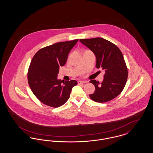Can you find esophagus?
<instances>
[{
    "label": "esophagus",
    "instance_id": "obj_1",
    "mask_svg": "<svg viewBox=\"0 0 153 153\" xmlns=\"http://www.w3.org/2000/svg\"><path fill=\"white\" fill-rule=\"evenodd\" d=\"M87 82L86 81H78V84H84V83H86Z\"/></svg>",
    "mask_w": 153,
    "mask_h": 153
}]
</instances>
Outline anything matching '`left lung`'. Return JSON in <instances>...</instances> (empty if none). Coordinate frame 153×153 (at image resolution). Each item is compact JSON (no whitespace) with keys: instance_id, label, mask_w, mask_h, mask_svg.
I'll use <instances>...</instances> for the list:
<instances>
[{"instance_id":"left-lung-1","label":"left lung","mask_w":153,"mask_h":153,"mask_svg":"<svg viewBox=\"0 0 153 153\" xmlns=\"http://www.w3.org/2000/svg\"><path fill=\"white\" fill-rule=\"evenodd\" d=\"M80 41L94 52L96 67L105 71L102 82L90 81L95 87L94 93L89 95L94 102H108L119 95L126 84L128 70L123 56L115 44L102 38L80 39Z\"/></svg>"}]
</instances>
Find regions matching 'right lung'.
<instances>
[{"instance_id":"add662e5","label":"right lung","mask_w":153,"mask_h":153,"mask_svg":"<svg viewBox=\"0 0 153 153\" xmlns=\"http://www.w3.org/2000/svg\"><path fill=\"white\" fill-rule=\"evenodd\" d=\"M78 39L48 46L36 52L32 59L27 79L34 95L43 104L57 108L69 99L76 80L57 79L59 66L65 64L68 54Z\"/></svg>"}]
</instances>
